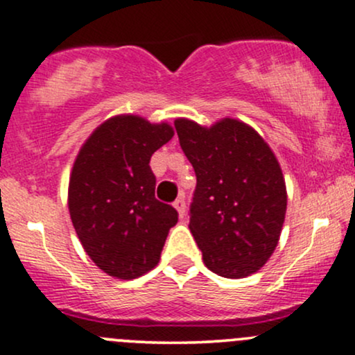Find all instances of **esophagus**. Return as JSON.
I'll return each mask as SVG.
<instances>
[{
  "mask_svg": "<svg viewBox=\"0 0 355 355\" xmlns=\"http://www.w3.org/2000/svg\"><path fill=\"white\" fill-rule=\"evenodd\" d=\"M173 207L175 209H177V212H178V216H180V217H184L185 216V200H184V198H177V200H175L173 202Z\"/></svg>",
  "mask_w": 355,
  "mask_h": 355,
  "instance_id": "obj_1",
  "label": "esophagus"
}]
</instances>
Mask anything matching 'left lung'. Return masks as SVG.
Instances as JSON below:
<instances>
[{
  "mask_svg": "<svg viewBox=\"0 0 355 355\" xmlns=\"http://www.w3.org/2000/svg\"><path fill=\"white\" fill-rule=\"evenodd\" d=\"M180 146L196 170L190 232L210 271L246 278L278 246L286 185L268 143L246 123L224 118L212 126L175 119Z\"/></svg>",
  "mask_w": 355,
  "mask_h": 355,
  "instance_id": "1",
  "label": "left lung"
}]
</instances>
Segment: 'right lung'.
<instances>
[{"mask_svg": "<svg viewBox=\"0 0 355 355\" xmlns=\"http://www.w3.org/2000/svg\"><path fill=\"white\" fill-rule=\"evenodd\" d=\"M168 123L119 114L85 139L69 180V212L84 251L109 276L135 279L158 264L178 214L155 198L150 158L173 138Z\"/></svg>", "mask_w": 355, "mask_h": 355, "instance_id": "obj_1", "label": "right lung"}]
</instances>
